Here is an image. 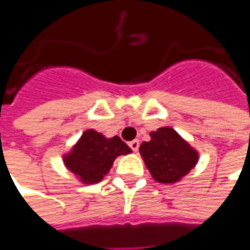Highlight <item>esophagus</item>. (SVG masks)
<instances>
[{"instance_id": "obj_1", "label": "esophagus", "mask_w": 250, "mask_h": 250, "mask_svg": "<svg viewBox=\"0 0 250 250\" xmlns=\"http://www.w3.org/2000/svg\"><path fill=\"white\" fill-rule=\"evenodd\" d=\"M129 146L132 148V150H133V152H137V150H139V146H140L139 140H133V141H130V143H129Z\"/></svg>"}]
</instances>
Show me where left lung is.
<instances>
[{
  "mask_svg": "<svg viewBox=\"0 0 250 250\" xmlns=\"http://www.w3.org/2000/svg\"><path fill=\"white\" fill-rule=\"evenodd\" d=\"M140 153L152 178L163 185L179 182L199 159L198 152L169 126L150 132L149 141L140 145Z\"/></svg>",
  "mask_w": 250,
  "mask_h": 250,
  "instance_id": "obj_1",
  "label": "left lung"
}]
</instances>
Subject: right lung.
I'll return each instance as SVG.
<instances>
[{
  "label": "right lung",
  "instance_id": "add662e5",
  "mask_svg": "<svg viewBox=\"0 0 250 250\" xmlns=\"http://www.w3.org/2000/svg\"><path fill=\"white\" fill-rule=\"evenodd\" d=\"M130 152L132 149L118 136L107 139L94 129H87L63 156V162L83 185H94L107 175L117 157Z\"/></svg>",
  "mask_w": 250,
  "mask_h": 250
}]
</instances>
